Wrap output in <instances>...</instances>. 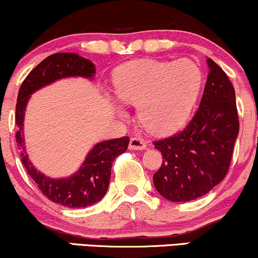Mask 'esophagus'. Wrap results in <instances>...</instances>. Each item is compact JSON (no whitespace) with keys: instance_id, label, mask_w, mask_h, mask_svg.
I'll return each instance as SVG.
<instances>
[{"instance_id":"obj_1","label":"esophagus","mask_w":258,"mask_h":258,"mask_svg":"<svg viewBox=\"0 0 258 258\" xmlns=\"http://www.w3.org/2000/svg\"><path fill=\"white\" fill-rule=\"evenodd\" d=\"M146 147H147L146 142H144V141L141 139V137H133V139L130 140L129 149H132V150H143Z\"/></svg>"}]
</instances>
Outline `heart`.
<instances>
[{"label": "heart", "instance_id": "b5f03b06", "mask_svg": "<svg viewBox=\"0 0 258 258\" xmlns=\"http://www.w3.org/2000/svg\"><path fill=\"white\" fill-rule=\"evenodd\" d=\"M202 74L188 59L174 63L133 62L116 72L119 100L137 104L140 121L155 133L177 129L189 117L199 96Z\"/></svg>", "mask_w": 258, "mask_h": 258}]
</instances>
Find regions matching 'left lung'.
<instances>
[{
    "label": "left lung",
    "instance_id": "8db88e82",
    "mask_svg": "<svg viewBox=\"0 0 258 258\" xmlns=\"http://www.w3.org/2000/svg\"><path fill=\"white\" fill-rule=\"evenodd\" d=\"M203 96L195 115L181 132L154 141L162 165L154 185L171 202H189L223 181L230 167L239 121L235 89L211 58Z\"/></svg>",
    "mask_w": 258,
    "mask_h": 258
}]
</instances>
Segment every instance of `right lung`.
Returning <instances> with one entry per match:
<instances>
[{"label":"right lung","mask_w":258,"mask_h":258,"mask_svg":"<svg viewBox=\"0 0 258 258\" xmlns=\"http://www.w3.org/2000/svg\"><path fill=\"white\" fill-rule=\"evenodd\" d=\"M94 74L95 66L89 59L74 52L52 54L28 74L17 95L15 123L19 130L16 133V144L17 149L21 150L22 163L42 194L63 207L86 208L97 203L105 195L110 182L112 162L128 149L130 139L124 136L96 144L84 161L83 167L75 175L63 179H51L33 167L24 151L22 133L24 109L30 94L40 88L62 77H93Z\"/></svg>","instance_id":"right-lung-1"}]
</instances>
